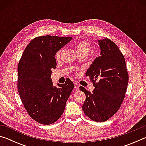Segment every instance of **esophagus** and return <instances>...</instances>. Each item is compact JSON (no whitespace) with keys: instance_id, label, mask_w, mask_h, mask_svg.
<instances>
[{"instance_id":"34e87169","label":"esophagus","mask_w":146,"mask_h":146,"mask_svg":"<svg viewBox=\"0 0 146 146\" xmlns=\"http://www.w3.org/2000/svg\"><path fill=\"white\" fill-rule=\"evenodd\" d=\"M74 86H75V90L76 91L79 90V86L77 83H74Z\"/></svg>"}]
</instances>
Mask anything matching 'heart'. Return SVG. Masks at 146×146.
I'll use <instances>...</instances> for the list:
<instances>
[{
  "mask_svg": "<svg viewBox=\"0 0 146 146\" xmlns=\"http://www.w3.org/2000/svg\"><path fill=\"white\" fill-rule=\"evenodd\" d=\"M76 51L77 53H84L86 55L90 52L91 49V44L87 40H80L75 44ZM61 50H58L55 54V58L58 59L60 58Z\"/></svg>",
  "mask_w": 146,
  "mask_h": 146,
  "instance_id": "heart-1",
  "label": "heart"
}]
</instances>
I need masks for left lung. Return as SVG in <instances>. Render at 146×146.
<instances>
[{
    "mask_svg": "<svg viewBox=\"0 0 146 146\" xmlns=\"http://www.w3.org/2000/svg\"><path fill=\"white\" fill-rule=\"evenodd\" d=\"M100 56L95 59L86 76L95 86L92 92L80 86L86 100L82 108L95 122H105L118 111L125 97L129 76L123 54L109 38L98 40Z\"/></svg>",
    "mask_w": 146,
    "mask_h": 146,
    "instance_id": "obj_1",
    "label": "left lung"
}]
</instances>
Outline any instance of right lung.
I'll use <instances>...</instances> for the list:
<instances>
[{
    "label": "right lung",
    "mask_w": 146,
    "mask_h": 146,
    "mask_svg": "<svg viewBox=\"0 0 146 146\" xmlns=\"http://www.w3.org/2000/svg\"><path fill=\"white\" fill-rule=\"evenodd\" d=\"M72 37L46 35L33 38L24 49L18 66V91L29 115L44 125L55 122L63 114L74 88L73 82L53 86L51 79L55 69V54Z\"/></svg>",
    "instance_id": "1"
}]
</instances>
